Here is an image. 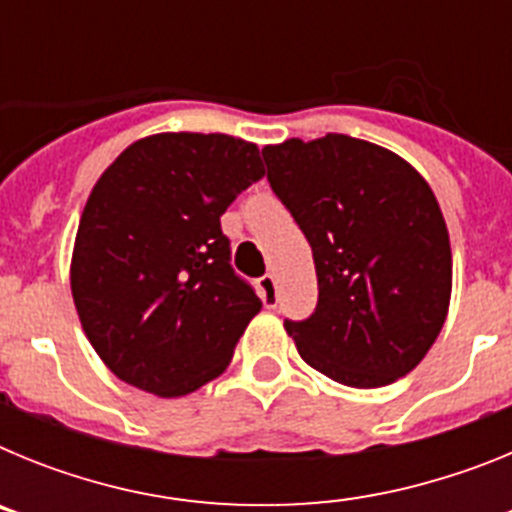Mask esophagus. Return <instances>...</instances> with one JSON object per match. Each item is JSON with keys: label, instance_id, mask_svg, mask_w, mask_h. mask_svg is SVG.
Segmentation results:
<instances>
[{"label": "esophagus", "instance_id": "obj_1", "mask_svg": "<svg viewBox=\"0 0 512 512\" xmlns=\"http://www.w3.org/2000/svg\"><path fill=\"white\" fill-rule=\"evenodd\" d=\"M259 295H261V302H264L266 307H277V302H279L277 279L271 277V274H264V277L259 279Z\"/></svg>", "mask_w": 512, "mask_h": 512}]
</instances>
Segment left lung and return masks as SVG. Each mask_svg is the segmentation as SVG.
Returning <instances> with one entry per match:
<instances>
[{
  "label": "left lung",
  "mask_w": 512,
  "mask_h": 512,
  "mask_svg": "<svg viewBox=\"0 0 512 512\" xmlns=\"http://www.w3.org/2000/svg\"><path fill=\"white\" fill-rule=\"evenodd\" d=\"M261 153L318 274L315 312L284 320L302 359L361 390L413 372L451 300L449 230L431 187L408 161L351 135Z\"/></svg>",
  "instance_id": "8db88e82"
}]
</instances>
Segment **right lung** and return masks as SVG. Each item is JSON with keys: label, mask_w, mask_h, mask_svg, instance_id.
I'll return each mask as SVG.
<instances>
[{"label": "right lung", "mask_w": 512, "mask_h": 512, "mask_svg": "<svg viewBox=\"0 0 512 512\" xmlns=\"http://www.w3.org/2000/svg\"><path fill=\"white\" fill-rule=\"evenodd\" d=\"M259 148L223 133H161L128 146L89 194L71 295L110 372L179 397L228 369L261 310L230 266L220 215L264 176Z\"/></svg>", "instance_id": "obj_1"}]
</instances>
